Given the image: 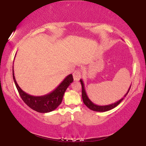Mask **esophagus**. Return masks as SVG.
Returning a JSON list of instances; mask_svg holds the SVG:
<instances>
[{
	"label": "esophagus",
	"instance_id": "esophagus-1",
	"mask_svg": "<svg viewBox=\"0 0 146 146\" xmlns=\"http://www.w3.org/2000/svg\"><path fill=\"white\" fill-rule=\"evenodd\" d=\"M73 79L75 81H79L80 78H81V72L79 70H76L73 74Z\"/></svg>",
	"mask_w": 146,
	"mask_h": 146
}]
</instances>
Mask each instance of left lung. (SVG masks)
I'll return each mask as SVG.
<instances>
[{"label": "left lung", "instance_id": "1", "mask_svg": "<svg viewBox=\"0 0 146 146\" xmlns=\"http://www.w3.org/2000/svg\"><path fill=\"white\" fill-rule=\"evenodd\" d=\"M80 83H81V85L82 86V99H83V103H84L86 106L88 108H89L90 110L96 111H102V112H103V111H107L108 110H110L111 109H113V108L116 107L117 105L123 100V98L126 97L127 95V94L129 93V92L130 90V88H131V85L130 86L127 92L126 93V94L123 96V97L122 98H121L120 100H118L117 102H115V103H113V104H111L108 105H102H102H97L95 104L94 103H93V102L90 100L87 94H86V93L85 89V85H84V83H83V80L81 79L80 80Z\"/></svg>", "mask_w": 146, "mask_h": 146}]
</instances>
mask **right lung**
<instances>
[{"instance_id": "add662e5", "label": "right lung", "mask_w": 146, "mask_h": 146, "mask_svg": "<svg viewBox=\"0 0 146 146\" xmlns=\"http://www.w3.org/2000/svg\"><path fill=\"white\" fill-rule=\"evenodd\" d=\"M12 75L15 86L21 98L27 106L33 110L40 113H48L55 110L61 103L65 91L71 83L73 82L72 74L68 75L63 81L53 91L42 96H33L22 90L15 80L12 68Z\"/></svg>"}]
</instances>
